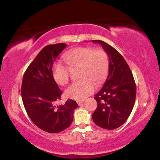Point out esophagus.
<instances>
[{
  "instance_id": "esophagus-1",
  "label": "esophagus",
  "mask_w": 160,
  "mask_h": 160,
  "mask_svg": "<svg viewBox=\"0 0 160 160\" xmlns=\"http://www.w3.org/2000/svg\"><path fill=\"white\" fill-rule=\"evenodd\" d=\"M83 101H84V100H82V101H77V103H78V106H80V105H82V104L83 103Z\"/></svg>"
}]
</instances>
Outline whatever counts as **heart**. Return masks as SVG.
Returning <instances> with one entry per match:
<instances>
[{
  "instance_id": "b5f03b06",
  "label": "heart",
  "mask_w": 160,
  "mask_h": 160,
  "mask_svg": "<svg viewBox=\"0 0 160 160\" xmlns=\"http://www.w3.org/2000/svg\"><path fill=\"white\" fill-rule=\"evenodd\" d=\"M64 59L71 67L81 68L78 82L68 86L65 96L75 100H83L93 93L96 83H101L106 78L109 69L108 54L103 49L91 47H79L67 52ZM52 74L59 85L64 86L69 82L70 68L61 62L54 63Z\"/></svg>"
}]
</instances>
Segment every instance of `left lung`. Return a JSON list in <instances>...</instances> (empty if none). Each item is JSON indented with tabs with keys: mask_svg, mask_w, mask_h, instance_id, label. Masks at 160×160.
<instances>
[{
	"mask_svg": "<svg viewBox=\"0 0 160 160\" xmlns=\"http://www.w3.org/2000/svg\"><path fill=\"white\" fill-rule=\"evenodd\" d=\"M101 44L109 57L108 75L94 98L97 108L92 115L93 122L102 128L113 130L126 121L132 111L136 97V85L126 61L116 49L103 41Z\"/></svg>",
	"mask_w": 160,
	"mask_h": 160,
	"instance_id": "1",
	"label": "left lung"
}]
</instances>
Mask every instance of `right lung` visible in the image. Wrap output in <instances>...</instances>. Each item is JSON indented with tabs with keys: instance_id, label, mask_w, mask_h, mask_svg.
<instances>
[{
	"instance_id": "1",
	"label": "right lung",
	"mask_w": 160,
	"mask_h": 160,
	"mask_svg": "<svg viewBox=\"0 0 160 160\" xmlns=\"http://www.w3.org/2000/svg\"><path fill=\"white\" fill-rule=\"evenodd\" d=\"M67 47L64 43L48 45L42 49L29 65L22 78L21 96L25 111L36 126L49 133L62 132L73 121L77 102L67 100L57 106L61 100L62 90L52 74L53 63Z\"/></svg>"
}]
</instances>
